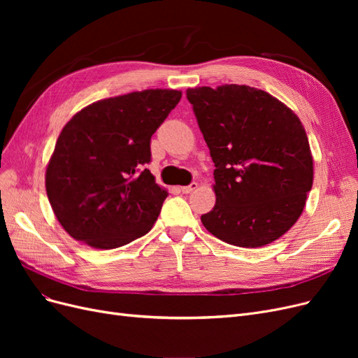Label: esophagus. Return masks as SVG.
Here are the masks:
<instances>
[{"mask_svg":"<svg viewBox=\"0 0 358 358\" xmlns=\"http://www.w3.org/2000/svg\"><path fill=\"white\" fill-rule=\"evenodd\" d=\"M197 187H199L197 182H191L189 185H187V187H180V191H182L183 194H189V192H192L194 189H197Z\"/></svg>","mask_w":358,"mask_h":358,"instance_id":"esophagus-1","label":"esophagus"}]
</instances>
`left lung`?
<instances>
[{
	"instance_id": "left-lung-1",
	"label": "left lung",
	"mask_w": 358,
	"mask_h": 358,
	"mask_svg": "<svg viewBox=\"0 0 358 358\" xmlns=\"http://www.w3.org/2000/svg\"><path fill=\"white\" fill-rule=\"evenodd\" d=\"M215 162V208L206 230L241 248L272 243L296 224L312 188L313 159L300 119L246 85L187 90Z\"/></svg>"
}]
</instances>
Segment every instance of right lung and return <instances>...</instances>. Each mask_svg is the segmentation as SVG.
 Returning a JSON list of instances; mask_svg holds the SVG:
<instances>
[{
	"label": "right lung",
	"instance_id": "obj_1",
	"mask_svg": "<svg viewBox=\"0 0 358 358\" xmlns=\"http://www.w3.org/2000/svg\"><path fill=\"white\" fill-rule=\"evenodd\" d=\"M180 96L175 90H146L100 100L62 128L46 169V191L73 239L113 249L152 229L169 192L145 169L150 137Z\"/></svg>",
	"mask_w": 358,
	"mask_h": 358
}]
</instances>
